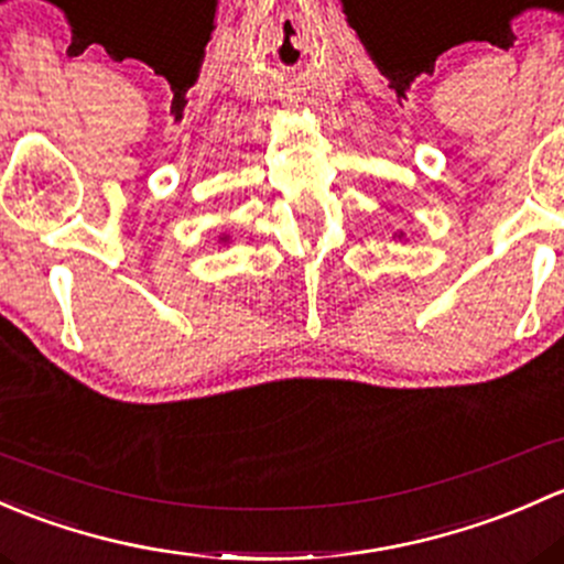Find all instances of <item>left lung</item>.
Masks as SVG:
<instances>
[{"label":"left lung","instance_id":"1","mask_svg":"<svg viewBox=\"0 0 564 564\" xmlns=\"http://www.w3.org/2000/svg\"><path fill=\"white\" fill-rule=\"evenodd\" d=\"M402 236H404V234H399V241H402Z\"/></svg>","mask_w":564,"mask_h":564}]
</instances>
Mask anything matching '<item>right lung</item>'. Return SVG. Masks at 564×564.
<instances>
[{
    "label": "right lung",
    "instance_id": "obj_1",
    "mask_svg": "<svg viewBox=\"0 0 564 564\" xmlns=\"http://www.w3.org/2000/svg\"><path fill=\"white\" fill-rule=\"evenodd\" d=\"M219 241H228V236H219Z\"/></svg>",
    "mask_w": 564,
    "mask_h": 564
}]
</instances>
